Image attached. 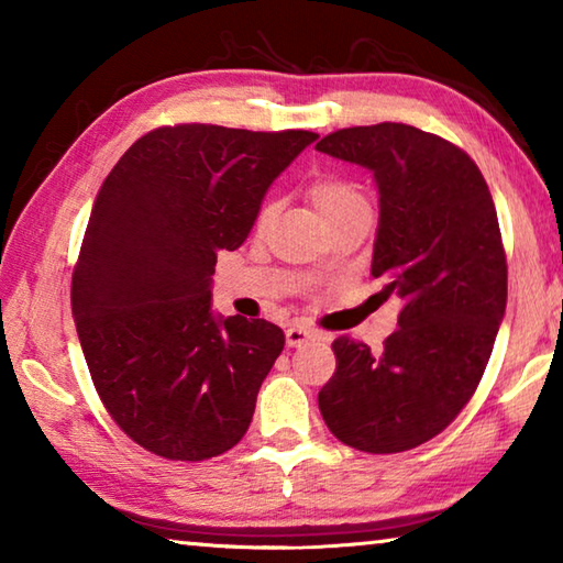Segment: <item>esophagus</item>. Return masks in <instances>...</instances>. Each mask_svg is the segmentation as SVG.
<instances>
[{
    "mask_svg": "<svg viewBox=\"0 0 563 563\" xmlns=\"http://www.w3.org/2000/svg\"><path fill=\"white\" fill-rule=\"evenodd\" d=\"M312 338H316V332L302 328V325H292V328L285 330V345H288V347H300L302 342H308Z\"/></svg>",
    "mask_w": 563,
    "mask_h": 563,
    "instance_id": "obj_1",
    "label": "esophagus"
}]
</instances>
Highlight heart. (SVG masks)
<instances>
[{
  "label": "heart",
  "mask_w": 563,
  "mask_h": 563,
  "mask_svg": "<svg viewBox=\"0 0 563 563\" xmlns=\"http://www.w3.org/2000/svg\"><path fill=\"white\" fill-rule=\"evenodd\" d=\"M308 194L316 203L318 211L322 213L325 221H335V218L345 216L355 208H369L367 198L362 194L357 184H352L347 178H338V176H320L310 184ZM275 213V201L263 203L261 213H258V223H268Z\"/></svg>",
  "instance_id": "b5f03b06"
}]
</instances>
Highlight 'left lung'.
<instances>
[{"mask_svg": "<svg viewBox=\"0 0 563 563\" xmlns=\"http://www.w3.org/2000/svg\"><path fill=\"white\" fill-rule=\"evenodd\" d=\"M316 148L373 174V275L402 300L383 352L332 342L338 369L320 412L360 452L412 450L462 412L489 362L507 308L497 208L462 148L407 123L342 129Z\"/></svg>", "mask_w": 563, "mask_h": 563, "instance_id": "8db88e82", "label": "left lung"}]
</instances>
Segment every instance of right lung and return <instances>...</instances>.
<instances>
[{"label": "right lung", "instance_id": "1", "mask_svg": "<svg viewBox=\"0 0 563 563\" xmlns=\"http://www.w3.org/2000/svg\"><path fill=\"white\" fill-rule=\"evenodd\" d=\"M316 139L180 123L141 136L101 184L71 312L101 402L144 450L201 462L247 432L285 335L213 312L216 253L243 245L273 180Z\"/></svg>", "mask_w": 563, "mask_h": 563}]
</instances>
